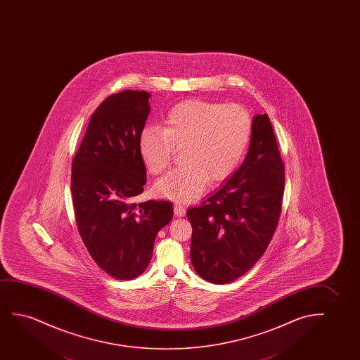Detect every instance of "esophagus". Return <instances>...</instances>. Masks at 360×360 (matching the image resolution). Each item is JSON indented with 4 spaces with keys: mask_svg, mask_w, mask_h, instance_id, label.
I'll list each match as a JSON object with an SVG mask.
<instances>
[{
    "mask_svg": "<svg viewBox=\"0 0 360 360\" xmlns=\"http://www.w3.org/2000/svg\"><path fill=\"white\" fill-rule=\"evenodd\" d=\"M173 210H174V214L177 215V217H184L186 215V209L181 205V204H174L173 205Z\"/></svg>",
    "mask_w": 360,
    "mask_h": 360,
    "instance_id": "34e87169",
    "label": "esophagus"
}]
</instances>
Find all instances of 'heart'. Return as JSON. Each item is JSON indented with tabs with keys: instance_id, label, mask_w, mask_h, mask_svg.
I'll return each mask as SVG.
<instances>
[{
	"instance_id": "b5f03b06",
	"label": "heart",
	"mask_w": 360,
	"mask_h": 360,
	"mask_svg": "<svg viewBox=\"0 0 360 360\" xmlns=\"http://www.w3.org/2000/svg\"><path fill=\"white\" fill-rule=\"evenodd\" d=\"M251 115L230 104L191 99L174 105L165 127L143 129L139 153L153 174L172 162L182 148L181 162L155 183V193L177 202H189L202 194L207 182L219 183L236 171L252 138Z\"/></svg>"
}]
</instances>
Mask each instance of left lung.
I'll return each instance as SVG.
<instances>
[{
    "label": "left lung",
    "mask_w": 360,
    "mask_h": 360,
    "mask_svg": "<svg viewBox=\"0 0 360 360\" xmlns=\"http://www.w3.org/2000/svg\"><path fill=\"white\" fill-rule=\"evenodd\" d=\"M251 143L241 167L189 207L191 261L199 276L214 284L236 281L263 256L276 232L285 171L266 114L253 118Z\"/></svg>",
    "instance_id": "obj_1"
}]
</instances>
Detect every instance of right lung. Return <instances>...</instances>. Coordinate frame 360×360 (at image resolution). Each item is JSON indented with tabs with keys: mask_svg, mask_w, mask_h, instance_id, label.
I'll return each mask as SVG.
<instances>
[{
	"mask_svg": "<svg viewBox=\"0 0 360 360\" xmlns=\"http://www.w3.org/2000/svg\"><path fill=\"white\" fill-rule=\"evenodd\" d=\"M150 96L127 89L104 99L71 168L79 236L97 266L120 281L143 274L158 232L173 217L171 202H134L146 183L139 136L150 114Z\"/></svg>",
	"mask_w": 360,
	"mask_h": 360,
	"instance_id": "obj_1",
	"label": "right lung"
}]
</instances>
